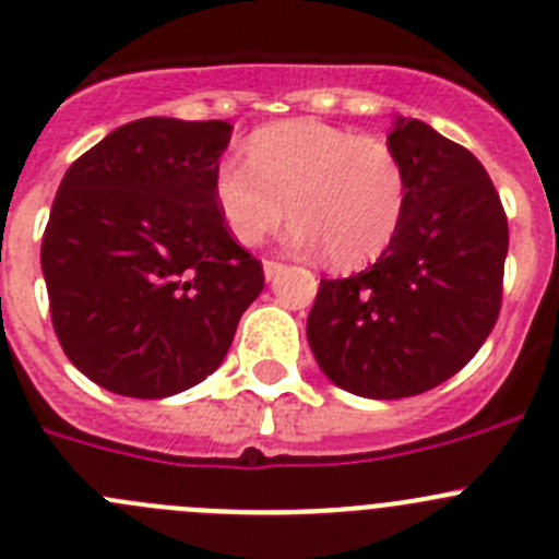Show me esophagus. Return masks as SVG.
I'll return each instance as SVG.
<instances>
[{"instance_id": "34e87169", "label": "esophagus", "mask_w": 559, "mask_h": 559, "mask_svg": "<svg viewBox=\"0 0 559 559\" xmlns=\"http://www.w3.org/2000/svg\"><path fill=\"white\" fill-rule=\"evenodd\" d=\"M285 265L283 263H276V260H263V274H265V280H274L276 274H280V271H283Z\"/></svg>"}]
</instances>
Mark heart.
<instances>
[{
  "label": "heart",
  "instance_id": "b5f03b06",
  "mask_svg": "<svg viewBox=\"0 0 559 559\" xmlns=\"http://www.w3.org/2000/svg\"><path fill=\"white\" fill-rule=\"evenodd\" d=\"M247 156H225L214 169L216 211L243 247L263 241L290 209L288 247L326 249L334 265L356 269L379 258L406 219V164L359 131L285 120L254 131Z\"/></svg>",
  "mask_w": 559,
  "mask_h": 559
}]
</instances>
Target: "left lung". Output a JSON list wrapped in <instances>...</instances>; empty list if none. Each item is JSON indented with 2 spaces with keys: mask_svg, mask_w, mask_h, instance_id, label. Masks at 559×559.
Returning a JSON list of instances; mask_svg holds the SVG:
<instances>
[{
  "mask_svg": "<svg viewBox=\"0 0 559 559\" xmlns=\"http://www.w3.org/2000/svg\"><path fill=\"white\" fill-rule=\"evenodd\" d=\"M386 145L408 173V209L370 269L321 280L307 340L329 381L395 401L428 392L480 350L502 305L508 219L466 147L414 117Z\"/></svg>",
  "mask_w": 559,
  "mask_h": 559,
  "instance_id": "8db88e82",
  "label": "left lung"
}]
</instances>
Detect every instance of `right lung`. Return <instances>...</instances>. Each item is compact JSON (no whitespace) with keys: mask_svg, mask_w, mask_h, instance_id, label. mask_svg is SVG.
I'll return each mask as SVG.
<instances>
[{"mask_svg":"<svg viewBox=\"0 0 559 559\" xmlns=\"http://www.w3.org/2000/svg\"><path fill=\"white\" fill-rule=\"evenodd\" d=\"M225 120L142 117L71 164L40 247L66 356L126 397L178 395L225 359L263 265L214 203Z\"/></svg>","mask_w":559,"mask_h":559,"instance_id":"add662e5","label":"right lung"}]
</instances>
